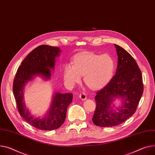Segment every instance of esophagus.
Wrapping results in <instances>:
<instances>
[{
  "label": "esophagus",
  "instance_id": "34e87169",
  "mask_svg": "<svg viewBox=\"0 0 155 155\" xmlns=\"http://www.w3.org/2000/svg\"><path fill=\"white\" fill-rule=\"evenodd\" d=\"M80 97L81 98V99L82 100H85L86 98H87V95H86V94L85 93H81L80 94Z\"/></svg>",
  "mask_w": 155,
  "mask_h": 155
}]
</instances>
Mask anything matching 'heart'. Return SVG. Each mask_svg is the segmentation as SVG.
<instances>
[{
  "instance_id": "obj_1",
  "label": "heart",
  "mask_w": 155,
  "mask_h": 155,
  "mask_svg": "<svg viewBox=\"0 0 155 155\" xmlns=\"http://www.w3.org/2000/svg\"><path fill=\"white\" fill-rule=\"evenodd\" d=\"M115 62L108 54L98 55L88 53L77 55L74 59V65L66 64L64 67V77L70 85L81 80L92 89L102 88L109 81L113 75Z\"/></svg>"
}]
</instances>
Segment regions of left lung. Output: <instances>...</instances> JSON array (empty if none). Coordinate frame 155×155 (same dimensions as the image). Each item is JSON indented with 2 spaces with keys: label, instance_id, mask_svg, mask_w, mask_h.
<instances>
[{
  "label": "left lung",
  "instance_id": "left-lung-1",
  "mask_svg": "<svg viewBox=\"0 0 155 155\" xmlns=\"http://www.w3.org/2000/svg\"><path fill=\"white\" fill-rule=\"evenodd\" d=\"M114 46L118 56L116 75L94 97L96 106L92 120L99 127H114L128 119L135 112L143 92L142 72L135 60L124 49ZM118 97L124 103L116 111L111 104L114 97Z\"/></svg>",
  "mask_w": 155,
  "mask_h": 155
}]
</instances>
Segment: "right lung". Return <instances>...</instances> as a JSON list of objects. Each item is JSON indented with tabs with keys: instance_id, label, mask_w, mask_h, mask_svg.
Instances as JSON below:
<instances>
[{
	"instance_id": "obj_1",
	"label": "right lung",
	"mask_w": 155,
	"mask_h": 155,
	"mask_svg": "<svg viewBox=\"0 0 155 155\" xmlns=\"http://www.w3.org/2000/svg\"><path fill=\"white\" fill-rule=\"evenodd\" d=\"M58 47L41 45L28 54L18 68L13 82V92L17 103L18 112L21 116L31 125L43 130L58 129L64 124L67 109L72 103V93H55L51 109L46 117L43 119L32 117L26 109L24 102L23 88L25 84L37 75H43L49 79L50 68H54L55 58L59 56Z\"/></svg>"
}]
</instances>
